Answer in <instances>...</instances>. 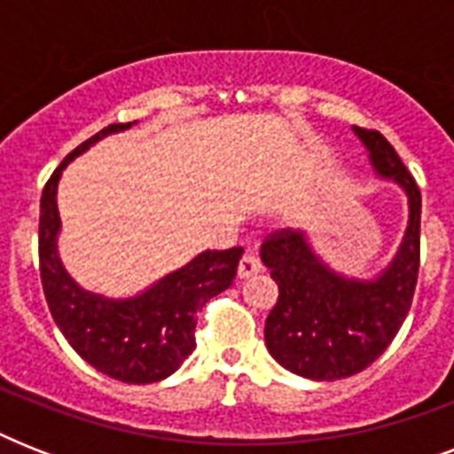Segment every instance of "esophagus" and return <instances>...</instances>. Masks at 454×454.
I'll use <instances>...</instances> for the list:
<instances>
[{
	"mask_svg": "<svg viewBox=\"0 0 454 454\" xmlns=\"http://www.w3.org/2000/svg\"><path fill=\"white\" fill-rule=\"evenodd\" d=\"M259 270H262V262L254 254H245L240 259V263H238V278H242V280L256 276Z\"/></svg>",
	"mask_w": 454,
	"mask_h": 454,
	"instance_id": "esophagus-1",
	"label": "esophagus"
}]
</instances>
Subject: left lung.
I'll list each match as a JSON object with an SVG mask.
<instances>
[{"label": "left lung", "mask_w": 454, "mask_h": 454, "mask_svg": "<svg viewBox=\"0 0 454 454\" xmlns=\"http://www.w3.org/2000/svg\"><path fill=\"white\" fill-rule=\"evenodd\" d=\"M353 131L365 144L374 174L408 195V228L391 263L372 280H358L330 269L301 231L287 228L262 245V262L278 285L263 330L266 348L285 370L316 381L363 372L387 351L412 306L419 273L422 195L415 178L380 131Z\"/></svg>", "instance_id": "left-lung-1"}]
</instances>
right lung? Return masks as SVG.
Returning <instances> with one entry per match:
<instances>
[{
    "label": "right lung",
    "mask_w": 454,
    "mask_h": 454,
    "mask_svg": "<svg viewBox=\"0 0 454 454\" xmlns=\"http://www.w3.org/2000/svg\"><path fill=\"white\" fill-rule=\"evenodd\" d=\"M131 124L137 122L101 129L77 145L46 181L39 202V273L53 320L89 365L124 384H153L176 372L192 353L198 310L233 285L242 247L207 249L129 299L103 297L74 283L59 256L60 174L74 157Z\"/></svg>",
    "instance_id": "right-lung-1"
}]
</instances>
